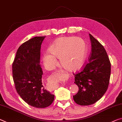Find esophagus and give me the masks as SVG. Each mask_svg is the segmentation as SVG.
<instances>
[{"label":"esophagus","instance_id":"1","mask_svg":"<svg viewBox=\"0 0 122 122\" xmlns=\"http://www.w3.org/2000/svg\"><path fill=\"white\" fill-rule=\"evenodd\" d=\"M58 74H65V72L64 70H63L62 69H59V70H57V71H56V72H54L53 74H52V75L50 76V78H51L52 77H53L55 76V75H56Z\"/></svg>","mask_w":122,"mask_h":122}]
</instances>
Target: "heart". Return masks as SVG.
Segmentation results:
<instances>
[{"mask_svg":"<svg viewBox=\"0 0 122 122\" xmlns=\"http://www.w3.org/2000/svg\"><path fill=\"white\" fill-rule=\"evenodd\" d=\"M49 52L43 59L47 66L52 67L57 64L55 57L60 58L64 68L70 71H76L83 66L86 58V46L82 39L75 37H62L50 46Z\"/></svg>","mask_w":122,"mask_h":122,"instance_id":"obj_1","label":"heart"}]
</instances>
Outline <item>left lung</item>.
I'll return each mask as SVG.
<instances>
[{
    "instance_id": "obj_1",
    "label": "left lung",
    "mask_w": 122,
    "mask_h": 122,
    "mask_svg": "<svg viewBox=\"0 0 122 122\" xmlns=\"http://www.w3.org/2000/svg\"><path fill=\"white\" fill-rule=\"evenodd\" d=\"M91 53L89 63L80 72L74 74V83L78 92L73 96L76 104L82 106L93 104L102 98L108 88L111 63L104 46L91 34Z\"/></svg>"
}]
</instances>
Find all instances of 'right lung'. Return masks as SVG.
<instances>
[{
	"mask_svg": "<svg viewBox=\"0 0 122 122\" xmlns=\"http://www.w3.org/2000/svg\"><path fill=\"white\" fill-rule=\"evenodd\" d=\"M45 36H35L18 48L12 64V76L17 92L28 104L45 108L52 104L55 95L42 85L40 65L41 45Z\"/></svg>",
	"mask_w": 122,
	"mask_h": 122,
	"instance_id": "add662e5",
	"label": "right lung"
}]
</instances>
